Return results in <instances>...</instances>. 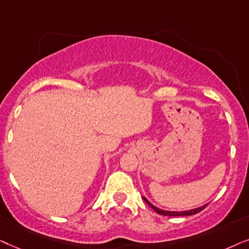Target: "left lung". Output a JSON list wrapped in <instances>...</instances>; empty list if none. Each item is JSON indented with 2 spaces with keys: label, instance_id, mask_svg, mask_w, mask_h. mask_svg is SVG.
<instances>
[{
  "label": "left lung",
  "instance_id": "left-lung-1",
  "mask_svg": "<svg viewBox=\"0 0 249 249\" xmlns=\"http://www.w3.org/2000/svg\"><path fill=\"white\" fill-rule=\"evenodd\" d=\"M143 200L147 203L149 206H150L152 210H154L156 213L160 214V215H166V216H187V215H195L197 213H199L200 211H203L205 207L207 206V204L203 205V206L198 207V208H195V210H190V211H183V212H171V211H163V210H159V208H157L156 206H154L150 201H149L147 198L143 197Z\"/></svg>",
  "mask_w": 249,
  "mask_h": 249
}]
</instances>
